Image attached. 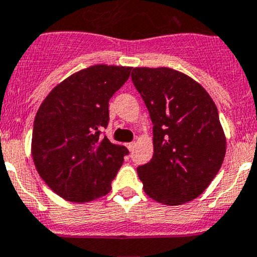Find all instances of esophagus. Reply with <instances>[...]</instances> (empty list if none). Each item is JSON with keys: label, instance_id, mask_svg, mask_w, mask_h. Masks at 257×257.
Instances as JSON below:
<instances>
[{"label": "esophagus", "instance_id": "34e87169", "mask_svg": "<svg viewBox=\"0 0 257 257\" xmlns=\"http://www.w3.org/2000/svg\"><path fill=\"white\" fill-rule=\"evenodd\" d=\"M134 146H136V143H133V142H132V143H126L125 144V147L128 148V151H133Z\"/></svg>", "mask_w": 257, "mask_h": 257}]
</instances>
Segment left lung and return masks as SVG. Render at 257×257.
<instances>
[{
	"instance_id": "8db88e82",
	"label": "left lung",
	"mask_w": 257,
	"mask_h": 257,
	"mask_svg": "<svg viewBox=\"0 0 257 257\" xmlns=\"http://www.w3.org/2000/svg\"><path fill=\"white\" fill-rule=\"evenodd\" d=\"M132 80L153 123V157L137 169L144 192L168 206L195 200L226 154L215 101L201 84L171 68H134Z\"/></svg>"
}]
</instances>
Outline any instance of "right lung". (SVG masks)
Masks as SVG:
<instances>
[{
    "mask_svg": "<svg viewBox=\"0 0 257 257\" xmlns=\"http://www.w3.org/2000/svg\"><path fill=\"white\" fill-rule=\"evenodd\" d=\"M131 66H89L57 84L35 116L31 154L40 177L64 200L85 203L108 195L128 149L101 128L109 99L131 75Z\"/></svg>",
    "mask_w": 257,
    "mask_h": 257,
    "instance_id": "add662e5",
    "label": "right lung"
}]
</instances>
